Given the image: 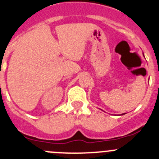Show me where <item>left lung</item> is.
<instances>
[{"label": "left lung", "instance_id": "left-lung-1", "mask_svg": "<svg viewBox=\"0 0 159 159\" xmlns=\"http://www.w3.org/2000/svg\"><path fill=\"white\" fill-rule=\"evenodd\" d=\"M124 114H125H125H121V115H124Z\"/></svg>", "mask_w": 159, "mask_h": 159}]
</instances>
